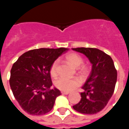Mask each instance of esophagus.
Returning <instances> with one entry per match:
<instances>
[{"mask_svg": "<svg viewBox=\"0 0 129 129\" xmlns=\"http://www.w3.org/2000/svg\"><path fill=\"white\" fill-rule=\"evenodd\" d=\"M61 93H62V94L68 95L69 93V92H63V91H62V92H61Z\"/></svg>", "mask_w": 129, "mask_h": 129, "instance_id": "34e87169", "label": "esophagus"}]
</instances>
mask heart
Instances as JSON below:
<instances>
[{"label":"heart","mask_w":129,"mask_h":129,"mask_svg":"<svg viewBox=\"0 0 129 129\" xmlns=\"http://www.w3.org/2000/svg\"><path fill=\"white\" fill-rule=\"evenodd\" d=\"M67 60L70 62L74 67L78 68L83 63V59L81 56L76 53H71L66 56ZM59 60L58 59L55 60L51 64L50 67V74L52 76L55 77L58 74V66ZM85 71V69L83 68ZM80 85V81L77 78H68L65 77H61L56 79L55 82V85L58 89L63 92H70L74 90Z\"/></svg>","instance_id":"heart-1"}]
</instances>
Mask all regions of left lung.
Segmentation results:
<instances>
[{
    "instance_id": "left-lung-1",
    "label": "left lung",
    "mask_w": 129,
    "mask_h": 129,
    "mask_svg": "<svg viewBox=\"0 0 129 129\" xmlns=\"http://www.w3.org/2000/svg\"><path fill=\"white\" fill-rule=\"evenodd\" d=\"M72 50L85 55L92 64L91 73L82 86L81 100L73 108L83 114H95L105 108L113 94L117 79L114 62L109 55L97 48Z\"/></svg>"
}]
</instances>
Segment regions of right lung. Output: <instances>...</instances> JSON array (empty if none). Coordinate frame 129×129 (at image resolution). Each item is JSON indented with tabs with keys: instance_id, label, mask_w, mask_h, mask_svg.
<instances>
[{
	"instance_id": "right-lung-1",
	"label": "right lung",
	"mask_w": 129,
	"mask_h": 129,
	"mask_svg": "<svg viewBox=\"0 0 129 129\" xmlns=\"http://www.w3.org/2000/svg\"><path fill=\"white\" fill-rule=\"evenodd\" d=\"M68 48H40L25 52L14 63L9 84L14 98L27 113L42 115L53 108L61 95L52 86L50 67L53 62Z\"/></svg>"
}]
</instances>
